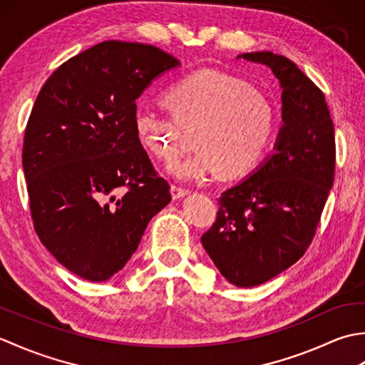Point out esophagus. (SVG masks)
Wrapping results in <instances>:
<instances>
[{"mask_svg":"<svg viewBox=\"0 0 365 365\" xmlns=\"http://www.w3.org/2000/svg\"><path fill=\"white\" fill-rule=\"evenodd\" d=\"M170 195H173L174 200H177V199H182V197L187 196L188 191L180 188V187H175V185H173V187H170Z\"/></svg>","mask_w":365,"mask_h":365,"instance_id":"34e87169","label":"esophagus"}]
</instances>
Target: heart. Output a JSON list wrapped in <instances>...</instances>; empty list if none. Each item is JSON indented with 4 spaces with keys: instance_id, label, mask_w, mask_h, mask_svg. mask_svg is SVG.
<instances>
[{
    "instance_id": "obj_1",
    "label": "heart",
    "mask_w": 365,
    "mask_h": 365,
    "mask_svg": "<svg viewBox=\"0 0 365 365\" xmlns=\"http://www.w3.org/2000/svg\"><path fill=\"white\" fill-rule=\"evenodd\" d=\"M173 115L138 108L135 127L155 157L169 161L182 149L180 128L197 122L192 144L197 149L169 165V174L185 182L250 174L259 165L273 135L274 115L268 100L246 81L215 71L183 76L166 91Z\"/></svg>"
}]
</instances>
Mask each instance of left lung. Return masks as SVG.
<instances>
[{
  "label": "left lung",
  "mask_w": 365,
  "mask_h": 365,
  "mask_svg": "<svg viewBox=\"0 0 365 365\" xmlns=\"http://www.w3.org/2000/svg\"><path fill=\"white\" fill-rule=\"evenodd\" d=\"M271 68L282 89V127L274 153L218 199L200 238L215 267L237 287L269 281L311 245L334 182V125L323 92L289 58L238 54Z\"/></svg>",
  "instance_id": "obj_1"
}]
</instances>
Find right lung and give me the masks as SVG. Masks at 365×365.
<instances>
[{
    "mask_svg": "<svg viewBox=\"0 0 365 365\" xmlns=\"http://www.w3.org/2000/svg\"><path fill=\"white\" fill-rule=\"evenodd\" d=\"M180 63L157 46L106 41L45 81L23 141L36 234L91 282L120 271L147 224L170 202L135 127L136 98Z\"/></svg>",
    "mask_w": 365,
    "mask_h": 365,
    "instance_id": "1",
    "label": "right lung"
}]
</instances>
